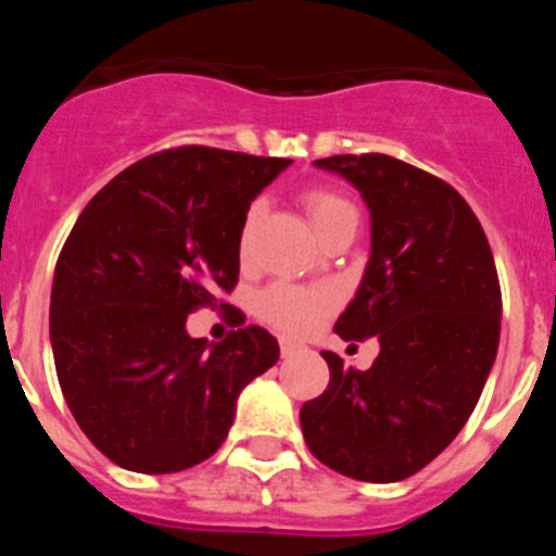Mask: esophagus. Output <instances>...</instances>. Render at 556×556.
Here are the masks:
<instances>
[{
  "label": "esophagus",
  "instance_id": "obj_1",
  "mask_svg": "<svg viewBox=\"0 0 556 556\" xmlns=\"http://www.w3.org/2000/svg\"><path fill=\"white\" fill-rule=\"evenodd\" d=\"M298 351H301V345H298L294 339L281 337V353H283V356H292V353H298Z\"/></svg>",
  "mask_w": 556,
  "mask_h": 556
}]
</instances>
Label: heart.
Wrapping results in <instances>:
<instances>
[{"label": "heart", "instance_id": "1", "mask_svg": "<svg viewBox=\"0 0 556 556\" xmlns=\"http://www.w3.org/2000/svg\"><path fill=\"white\" fill-rule=\"evenodd\" d=\"M303 205H306L314 230L320 236L323 230L331 223H337L342 214L356 211L351 200L342 198V194L333 189L306 191V194H303ZM258 217H262V203H253L248 214H244L242 233H239V253H242V258H248L250 250H253V236ZM333 306H337V289L301 287V283L289 281L273 283V287L264 289V292L258 294V301H255V312H258V317H262L267 326H273L275 331L292 333V337L312 333Z\"/></svg>", "mask_w": 556, "mask_h": 556}]
</instances>
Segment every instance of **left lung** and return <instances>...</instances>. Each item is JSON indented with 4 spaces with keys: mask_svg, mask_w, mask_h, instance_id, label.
Returning <instances> with one entry per match:
<instances>
[{
    "mask_svg": "<svg viewBox=\"0 0 556 556\" xmlns=\"http://www.w3.org/2000/svg\"><path fill=\"white\" fill-rule=\"evenodd\" d=\"M370 208V262L333 331L376 337L370 370L323 351L331 381L301 409L323 465L390 484L443 454L479 401L501 333V287L481 223L445 180L367 152L314 161Z\"/></svg>",
    "mask_w": 556,
    "mask_h": 556,
    "instance_id": "left-lung-1",
    "label": "left lung"
}]
</instances>
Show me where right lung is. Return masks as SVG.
Listing matches in <instances>:
<instances>
[{"label":"right lung","instance_id":"add662e5","mask_svg":"<svg viewBox=\"0 0 556 556\" xmlns=\"http://www.w3.org/2000/svg\"><path fill=\"white\" fill-rule=\"evenodd\" d=\"M292 164L214 147L136 161L97 191L58 255L49 339L83 434L119 468L178 473L228 437L236 397L278 362L239 326L194 339L186 317L239 281V233L255 194Z\"/></svg>","mask_w":556,"mask_h":556}]
</instances>
